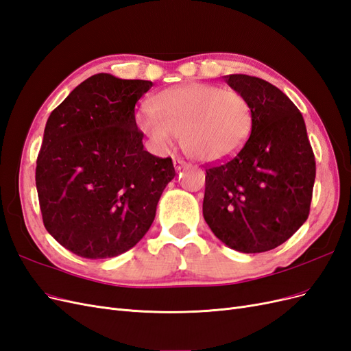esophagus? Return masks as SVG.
Segmentation results:
<instances>
[{"label": "esophagus", "instance_id": "obj_1", "mask_svg": "<svg viewBox=\"0 0 351 351\" xmlns=\"http://www.w3.org/2000/svg\"><path fill=\"white\" fill-rule=\"evenodd\" d=\"M186 167H187V162L183 161V159H180V158L174 159V168H176V171H180V169H183V168H186Z\"/></svg>", "mask_w": 351, "mask_h": 351}]
</instances>
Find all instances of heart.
<instances>
[{"mask_svg":"<svg viewBox=\"0 0 351 351\" xmlns=\"http://www.w3.org/2000/svg\"><path fill=\"white\" fill-rule=\"evenodd\" d=\"M149 112H139L136 125L156 152H167L180 136L183 151L202 162L234 155L252 130V108L237 90L209 83H187L152 98Z\"/></svg>","mask_w":351,"mask_h":351,"instance_id":"1","label":"heart"}]
</instances>
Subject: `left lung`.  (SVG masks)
I'll use <instances>...</instances> for the list:
<instances>
[{
	"instance_id": "8db88e82",
	"label": "left lung",
	"mask_w": 351,
	"mask_h": 351,
	"mask_svg": "<svg viewBox=\"0 0 351 351\" xmlns=\"http://www.w3.org/2000/svg\"><path fill=\"white\" fill-rule=\"evenodd\" d=\"M250 104L241 149L206 169L204 218L226 246L261 253L289 240L309 217L315 156L299 108L267 80L224 76Z\"/></svg>"
}]
</instances>
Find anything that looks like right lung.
<instances>
[{"instance_id":"1","label":"right lung","mask_w":351,"mask_h":351,"mask_svg":"<svg viewBox=\"0 0 351 351\" xmlns=\"http://www.w3.org/2000/svg\"><path fill=\"white\" fill-rule=\"evenodd\" d=\"M149 80L93 74L51 112L36 161L44 226L88 259L119 256L151 228L171 158L145 151L134 119Z\"/></svg>"}]
</instances>
